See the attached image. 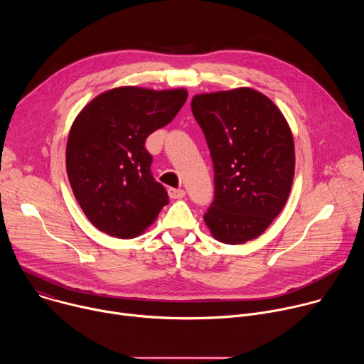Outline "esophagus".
<instances>
[{
	"instance_id": "obj_1",
	"label": "esophagus",
	"mask_w": 364,
	"mask_h": 364,
	"mask_svg": "<svg viewBox=\"0 0 364 364\" xmlns=\"http://www.w3.org/2000/svg\"><path fill=\"white\" fill-rule=\"evenodd\" d=\"M168 196L171 198H183L186 196V191L181 188H168Z\"/></svg>"
}]
</instances>
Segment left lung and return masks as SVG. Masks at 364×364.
I'll use <instances>...</instances> for the list:
<instances>
[{"label": "left lung", "instance_id": "left-lung-1", "mask_svg": "<svg viewBox=\"0 0 364 364\" xmlns=\"http://www.w3.org/2000/svg\"><path fill=\"white\" fill-rule=\"evenodd\" d=\"M191 111L215 170V198L204 222L222 243L252 240L281 213L292 187L289 125L268 96L250 87L196 95Z\"/></svg>", "mask_w": 364, "mask_h": 364}]
</instances>
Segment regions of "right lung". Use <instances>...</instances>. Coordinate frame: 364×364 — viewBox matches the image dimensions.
<instances>
[{
  "instance_id": "add662e5",
  "label": "right lung",
  "mask_w": 364,
  "mask_h": 364,
  "mask_svg": "<svg viewBox=\"0 0 364 364\" xmlns=\"http://www.w3.org/2000/svg\"><path fill=\"white\" fill-rule=\"evenodd\" d=\"M186 99V89L122 86L100 93L76 117L66 171L83 213L100 232L135 237L168 204L164 186L151 174L145 139L170 124Z\"/></svg>"
}]
</instances>
